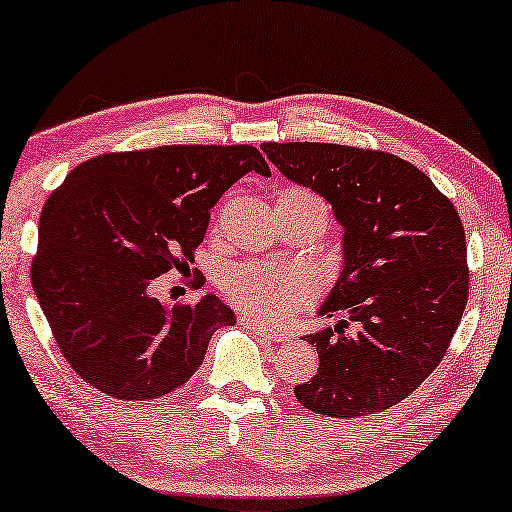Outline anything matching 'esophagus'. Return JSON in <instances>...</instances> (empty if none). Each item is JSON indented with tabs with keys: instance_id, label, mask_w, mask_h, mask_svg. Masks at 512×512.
I'll list each match as a JSON object with an SVG mask.
<instances>
[{
	"instance_id": "obj_1",
	"label": "esophagus",
	"mask_w": 512,
	"mask_h": 512,
	"mask_svg": "<svg viewBox=\"0 0 512 512\" xmlns=\"http://www.w3.org/2000/svg\"><path fill=\"white\" fill-rule=\"evenodd\" d=\"M240 321H242L244 326H249L251 331L261 335V338H268V340H272V342H284V340H289V333H286V331H279V328H272V326L263 324V321H258V319H254V317H240Z\"/></svg>"
}]
</instances>
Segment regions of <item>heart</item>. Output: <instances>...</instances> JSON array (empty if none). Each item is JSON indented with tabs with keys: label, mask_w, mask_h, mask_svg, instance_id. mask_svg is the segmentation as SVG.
Listing matches in <instances>:
<instances>
[{
	"label": "heart",
	"mask_w": 512,
	"mask_h": 512,
	"mask_svg": "<svg viewBox=\"0 0 512 512\" xmlns=\"http://www.w3.org/2000/svg\"><path fill=\"white\" fill-rule=\"evenodd\" d=\"M279 198L319 200L305 188H286ZM221 289L237 307L263 319H286L310 298L312 277L300 265L235 263L221 275Z\"/></svg>",
	"instance_id": "b5f03b06"
}]
</instances>
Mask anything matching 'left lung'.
Listing matches in <instances>:
<instances>
[{"instance_id": "1", "label": "left lung", "mask_w": 512, "mask_h": 512, "mask_svg": "<svg viewBox=\"0 0 512 512\" xmlns=\"http://www.w3.org/2000/svg\"><path fill=\"white\" fill-rule=\"evenodd\" d=\"M261 149L286 179L319 193L342 228L340 275L317 310L342 319L303 338L317 347L319 370L293 389L296 398L338 419L401 403L436 370L464 314L468 265L457 209L391 153L317 142Z\"/></svg>"}]
</instances>
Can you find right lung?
<instances>
[{
    "instance_id": "obj_1",
    "label": "right lung",
    "mask_w": 512,
    "mask_h": 512,
    "mask_svg": "<svg viewBox=\"0 0 512 512\" xmlns=\"http://www.w3.org/2000/svg\"><path fill=\"white\" fill-rule=\"evenodd\" d=\"M249 172L270 177L254 146H158L90 158L53 191L32 289L62 356L90 387L121 401L170 394L202 366L216 328L235 324L214 293L170 307L149 286L188 268L209 209Z\"/></svg>"
}]
</instances>
